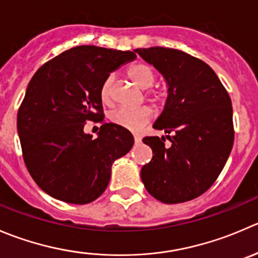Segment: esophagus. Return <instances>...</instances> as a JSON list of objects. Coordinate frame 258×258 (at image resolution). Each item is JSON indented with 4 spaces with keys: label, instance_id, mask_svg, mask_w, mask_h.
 <instances>
[{
    "label": "esophagus",
    "instance_id": "esophagus-1",
    "mask_svg": "<svg viewBox=\"0 0 258 258\" xmlns=\"http://www.w3.org/2000/svg\"><path fill=\"white\" fill-rule=\"evenodd\" d=\"M134 139H135V144H136V145H139L140 142H141V137H140L139 135H135Z\"/></svg>",
    "mask_w": 258,
    "mask_h": 258
}]
</instances>
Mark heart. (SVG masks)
<instances>
[{"mask_svg":"<svg viewBox=\"0 0 258 258\" xmlns=\"http://www.w3.org/2000/svg\"><path fill=\"white\" fill-rule=\"evenodd\" d=\"M128 78L136 84L139 88L147 89L154 84L155 82V73L152 68L145 62H136L131 66L127 71ZM112 83L113 78L112 76L107 77L101 86V99L103 103H109L112 97ZM150 98L155 103H161L165 98V93L162 91H154L150 93ZM152 117V109L147 106L139 107V108L128 109V108H118L113 111L109 116L111 121L117 126L126 128L131 132H137L150 122Z\"/></svg>","mask_w":258,"mask_h":258,"instance_id":"b5f03b06","label":"heart"}]
</instances>
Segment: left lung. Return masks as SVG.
Wrapping results in <instances>:
<instances>
[{
	"mask_svg": "<svg viewBox=\"0 0 258 258\" xmlns=\"http://www.w3.org/2000/svg\"><path fill=\"white\" fill-rule=\"evenodd\" d=\"M135 52L167 84L166 103L152 126L167 135L142 140L152 149L151 161L141 169L142 182L162 203L198 198L213 185L232 151L231 98L213 69L198 57L161 46Z\"/></svg>",
	"mask_w": 258,
	"mask_h": 258,
	"instance_id": "obj_1",
	"label": "left lung"
}]
</instances>
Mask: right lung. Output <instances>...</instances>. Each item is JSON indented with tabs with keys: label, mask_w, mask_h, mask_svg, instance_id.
<instances>
[{
	"label": "right lung",
	"mask_w": 258,
	"mask_h": 258,
	"mask_svg": "<svg viewBox=\"0 0 258 258\" xmlns=\"http://www.w3.org/2000/svg\"><path fill=\"white\" fill-rule=\"evenodd\" d=\"M136 59L134 51L81 45L45 62L27 86L17 113L24 161L40 189L72 204L96 201L111 179L112 164L134 146V136L103 123L99 91L107 77ZM86 120L102 123L97 139Z\"/></svg>",
	"instance_id": "add662e5"
}]
</instances>
